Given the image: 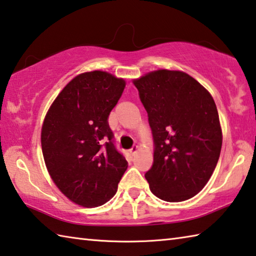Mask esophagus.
<instances>
[{
  "instance_id": "1",
  "label": "esophagus",
  "mask_w": 256,
  "mask_h": 256,
  "mask_svg": "<svg viewBox=\"0 0 256 256\" xmlns=\"http://www.w3.org/2000/svg\"><path fill=\"white\" fill-rule=\"evenodd\" d=\"M138 146H133L131 150H130V152H131L132 156H134V154H136V153H138Z\"/></svg>"
}]
</instances>
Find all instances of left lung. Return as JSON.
I'll return each instance as SVG.
<instances>
[{
  "instance_id": "1",
  "label": "left lung",
  "mask_w": 256,
  "mask_h": 256,
  "mask_svg": "<svg viewBox=\"0 0 256 256\" xmlns=\"http://www.w3.org/2000/svg\"><path fill=\"white\" fill-rule=\"evenodd\" d=\"M154 141L151 192L164 202L192 198L216 168L222 143L214 98L188 74L158 69L133 80Z\"/></svg>"
}]
</instances>
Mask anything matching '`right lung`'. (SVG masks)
I'll return each instance as SVG.
<instances>
[{
  "mask_svg": "<svg viewBox=\"0 0 256 256\" xmlns=\"http://www.w3.org/2000/svg\"><path fill=\"white\" fill-rule=\"evenodd\" d=\"M125 85L123 78L108 72L80 74L46 114L41 128L46 166L58 189L76 205H104L118 192L128 169L108 122Z\"/></svg>",
  "mask_w": 256,
  "mask_h": 256,
  "instance_id": "right-lung-1",
  "label": "right lung"
}]
</instances>
